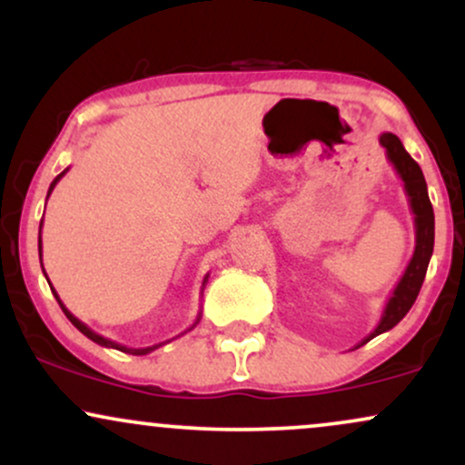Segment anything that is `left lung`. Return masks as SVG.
Listing matches in <instances>:
<instances>
[{
	"label": "left lung",
	"instance_id": "1",
	"mask_svg": "<svg viewBox=\"0 0 465 465\" xmlns=\"http://www.w3.org/2000/svg\"><path fill=\"white\" fill-rule=\"evenodd\" d=\"M381 146L385 148V154L389 163L393 165V170L398 173V177L402 179L404 192L409 196V207L413 212V225H415V249L411 255L407 269H404L402 277L393 288V292L389 295V300L382 308L381 322H378L373 332L361 341L356 348L365 345L367 341H371L373 336L387 332L393 325H398L404 319V314L411 311L415 300H418V292L424 282L426 269H429L430 255H433V244H435V214L433 205H430L429 190H426L424 174L421 168L413 162V157L404 151L402 142L398 140L393 133H382L381 135Z\"/></svg>",
	"mask_w": 465,
	"mask_h": 465
}]
</instances>
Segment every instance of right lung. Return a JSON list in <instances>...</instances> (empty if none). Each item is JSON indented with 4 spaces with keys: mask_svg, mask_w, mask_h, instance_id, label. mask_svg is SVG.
<instances>
[{
    "mask_svg": "<svg viewBox=\"0 0 465 465\" xmlns=\"http://www.w3.org/2000/svg\"><path fill=\"white\" fill-rule=\"evenodd\" d=\"M67 170H69V168H65V170H63V173H61V174H58V177H56L54 181H52L50 190H47V199H50L52 190H54V188H56V183H58V181H61L63 177H65V173H67ZM41 227H44V221H41V225H39V260H41ZM41 266H44V264H41ZM44 273H45V269H44ZM45 277H47V275H45ZM207 277H210V275H205V280H203V286H201V295H203V288H205V284H207ZM47 284H50V280H47ZM50 286H52V284H50ZM52 292H54L56 302H58V303H61L63 312H65V317L69 319V322H72L74 325H76V328H78V330H80V332H83L84 336H87V339H92V341H94V343L103 345V348H114V350H120V351H124V354H133V356H143V354H151V351H153V350L162 348V345H163V343H159V345H151V348H126V345H122V343H115V341H111V339H104V336H103V334L94 332V330H92V328H89V325H84L83 322H80V319H78V317H74V314L67 311V308H65V303H63V302H61V297H58V292L54 291V288H52ZM199 322H201V311H199V314H196V322H194V323H192V325H190V328H188V330H185V332H190V330H192V328H194V325H196V323H199ZM185 332H181V334H185ZM181 334H179V336H181ZM165 343H168V341H165Z\"/></svg>",
    "mask_w": 465,
    "mask_h": 465,
    "instance_id": "add662e5",
    "label": "right lung"
}]
</instances>
